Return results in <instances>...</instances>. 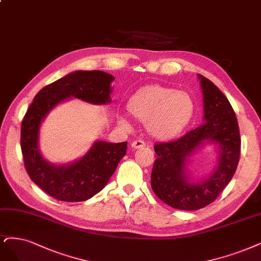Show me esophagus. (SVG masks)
Wrapping results in <instances>:
<instances>
[{
  "label": "esophagus",
  "mask_w": 261,
  "mask_h": 261,
  "mask_svg": "<svg viewBox=\"0 0 261 261\" xmlns=\"http://www.w3.org/2000/svg\"><path fill=\"white\" fill-rule=\"evenodd\" d=\"M145 146H146L145 141L141 140V139L134 140L132 142V148H134V149H139V148H142V147H145Z\"/></svg>",
  "instance_id": "34e87169"
}]
</instances>
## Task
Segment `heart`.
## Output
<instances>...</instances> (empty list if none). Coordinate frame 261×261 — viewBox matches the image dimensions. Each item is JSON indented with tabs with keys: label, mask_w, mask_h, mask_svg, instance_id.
Instances as JSON below:
<instances>
[{
	"label": "heart",
	"mask_w": 261,
	"mask_h": 261,
	"mask_svg": "<svg viewBox=\"0 0 261 261\" xmlns=\"http://www.w3.org/2000/svg\"><path fill=\"white\" fill-rule=\"evenodd\" d=\"M127 111L135 119L147 122L152 136L159 139L173 138L191 122L195 103L186 92L162 85L140 88L127 102ZM123 124H126L122 121Z\"/></svg>",
	"instance_id": "heart-1"
}]
</instances>
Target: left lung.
Wrapping results in <instances>:
<instances>
[{
	"label": "left lung",
	"mask_w": 261,
	"mask_h": 261,
	"mask_svg": "<svg viewBox=\"0 0 261 261\" xmlns=\"http://www.w3.org/2000/svg\"><path fill=\"white\" fill-rule=\"evenodd\" d=\"M205 123L180 138L154 145L151 187L161 201L182 211L200 210L213 203L234 175L241 152L240 129L234 110L212 81L199 74ZM205 140L217 143L219 167L205 182L190 184L185 174L187 156Z\"/></svg>",
	"instance_id": "8db88e82"
}]
</instances>
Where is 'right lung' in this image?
Returning <instances> with one entry per match:
<instances>
[{"label": "right lung", "instance_id": "obj_1", "mask_svg": "<svg viewBox=\"0 0 261 261\" xmlns=\"http://www.w3.org/2000/svg\"><path fill=\"white\" fill-rule=\"evenodd\" d=\"M113 80L102 71H75L43 87L27 110L20 132L23 164L31 180L54 199L82 202L101 191L126 154L127 142L97 141L75 163L51 165L38 148L41 122L54 107L70 96L95 105L110 102Z\"/></svg>", "mask_w": 261, "mask_h": 261}]
</instances>
